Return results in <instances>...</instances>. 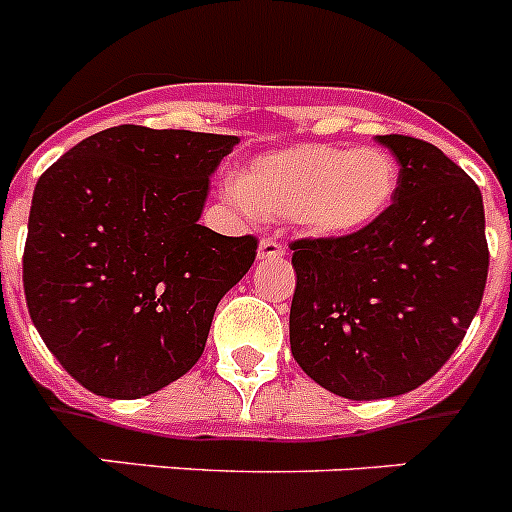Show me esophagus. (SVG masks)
Wrapping results in <instances>:
<instances>
[{
  "label": "esophagus",
  "instance_id": "1",
  "mask_svg": "<svg viewBox=\"0 0 512 512\" xmlns=\"http://www.w3.org/2000/svg\"><path fill=\"white\" fill-rule=\"evenodd\" d=\"M284 256V246L277 241V238H261L259 243V259H282Z\"/></svg>",
  "mask_w": 512,
  "mask_h": 512
}]
</instances>
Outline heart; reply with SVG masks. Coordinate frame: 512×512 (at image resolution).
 Returning <instances> with one entry per match:
<instances>
[{
    "mask_svg": "<svg viewBox=\"0 0 512 512\" xmlns=\"http://www.w3.org/2000/svg\"><path fill=\"white\" fill-rule=\"evenodd\" d=\"M397 179L395 158L377 146L302 143L253 158L228 194L243 210L295 220L318 238H351L390 210Z\"/></svg>",
    "mask_w": 512,
    "mask_h": 512,
    "instance_id": "heart-1",
    "label": "heart"
}]
</instances>
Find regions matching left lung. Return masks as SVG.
Masks as SVG:
<instances>
[{
	"instance_id": "left-lung-1",
	"label": "left lung",
	"mask_w": 512,
	"mask_h": 512,
	"mask_svg": "<svg viewBox=\"0 0 512 512\" xmlns=\"http://www.w3.org/2000/svg\"><path fill=\"white\" fill-rule=\"evenodd\" d=\"M400 164L395 202L351 238L292 241L297 287L289 343L333 395L382 400L433 377L485 295L490 251L482 192L441 148L377 135Z\"/></svg>"
}]
</instances>
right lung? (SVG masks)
Instances as JSON below:
<instances>
[{"mask_svg":"<svg viewBox=\"0 0 512 512\" xmlns=\"http://www.w3.org/2000/svg\"><path fill=\"white\" fill-rule=\"evenodd\" d=\"M235 135L117 125L35 184L22 284L45 346L112 400L158 392L197 364L217 302L256 259L253 235L200 225Z\"/></svg>","mask_w":512,"mask_h":512,"instance_id":"add662e5","label":"right lung"}]
</instances>
